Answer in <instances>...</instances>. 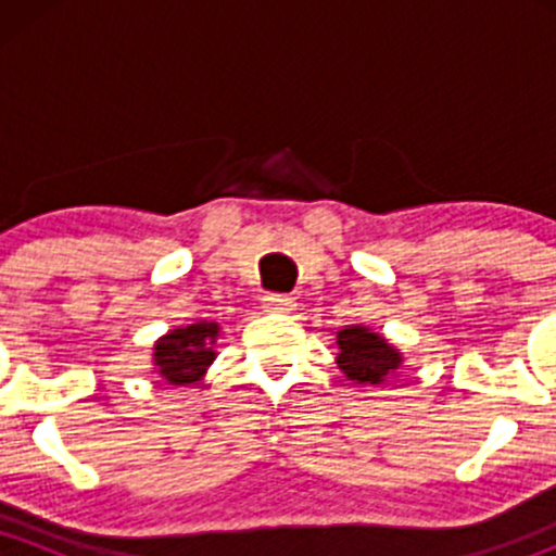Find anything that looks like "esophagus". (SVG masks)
Listing matches in <instances>:
<instances>
[{
    "label": "esophagus",
    "instance_id": "obj_1",
    "mask_svg": "<svg viewBox=\"0 0 556 556\" xmlns=\"http://www.w3.org/2000/svg\"><path fill=\"white\" fill-rule=\"evenodd\" d=\"M263 309L271 314H290L295 309V301L290 295H279V293H268L263 295Z\"/></svg>",
    "mask_w": 556,
    "mask_h": 556
}]
</instances>
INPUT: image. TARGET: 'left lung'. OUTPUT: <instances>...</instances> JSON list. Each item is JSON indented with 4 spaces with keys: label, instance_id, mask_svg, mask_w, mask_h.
<instances>
[{
    "label": "left lung",
    "instance_id": "1",
    "mask_svg": "<svg viewBox=\"0 0 556 556\" xmlns=\"http://www.w3.org/2000/svg\"><path fill=\"white\" fill-rule=\"evenodd\" d=\"M336 346H339L336 363L346 374V379L357 384H384L403 363L401 352L387 344L384 336L363 325L341 328L336 336Z\"/></svg>",
    "mask_w": 556,
    "mask_h": 556
}]
</instances>
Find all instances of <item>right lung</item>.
Wrapping results in <instances>:
<instances>
[{"label":"right lung","instance_id":"add662e5","mask_svg":"<svg viewBox=\"0 0 556 556\" xmlns=\"http://www.w3.org/2000/svg\"><path fill=\"white\" fill-rule=\"evenodd\" d=\"M217 336H220V325L210 319L174 328L155 341L153 366L169 384L199 382L217 355Z\"/></svg>","mask_w":556,"mask_h":556}]
</instances>
